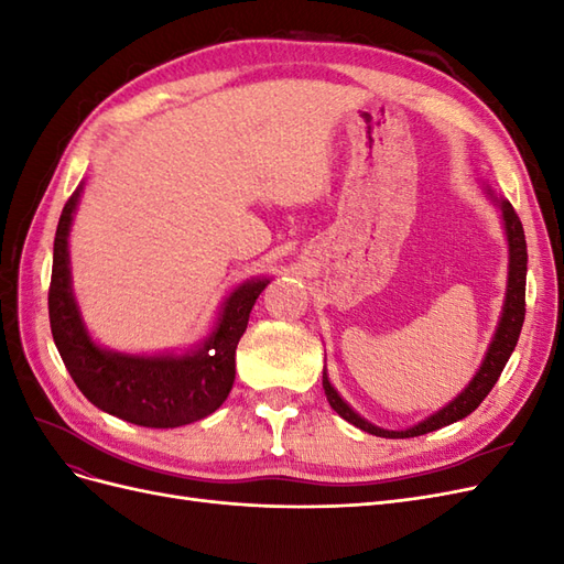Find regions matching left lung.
Returning a JSON list of instances; mask_svg holds the SVG:
<instances>
[{
  "label": "left lung",
  "instance_id": "left-lung-1",
  "mask_svg": "<svg viewBox=\"0 0 564 564\" xmlns=\"http://www.w3.org/2000/svg\"><path fill=\"white\" fill-rule=\"evenodd\" d=\"M487 195L501 209V220H503L506 242H508V284H506V299H503V308H501L497 332H494V336H491V344L485 352V360H482L480 369L475 371V377L470 379V383L464 390H460L449 404L437 409V412L431 414L429 419H423V421L414 423L412 429H404V431H386V429H379V425L369 423L367 419H362L344 398L338 395L336 388L332 386V381L327 377V367H324V371H322L324 395H327L332 409L340 419H346L348 423L357 425L360 431L371 433L377 437L398 440V437H416V435L433 433V431L442 429V425H449V423L466 419L489 395V390L501 377L508 357L513 355V350L518 346V338H520L522 322H524L527 242H524V230H522L520 218L513 209V204H510L503 197L494 195L491 187H487Z\"/></svg>",
  "mask_w": 564,
  "mask_h": 564
}]
</instances>
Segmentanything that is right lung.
Segmentation results:
<instances>
[{
	"label": "right lung",
	"instance_id": "add662e5",
	"mask_svg": "<svg viewBox=\"0 0 564 564\" xmlns=\"http://www.w3.org/2000/svg\"><path fill=\"white\" fill-rule=\"evenodd\" d=\"M82 187L79 183L63 207L48 286L51 334L65 369L91 404L145 429H178L214 414L235 383L237 344L270 280L251 278L235 286L220 305L212 334L183 355H131L98 346L79 313L67 249Z\"/></svg>",
	"mask_w": 564,
	"mask_h": 564
}]
</instances>
